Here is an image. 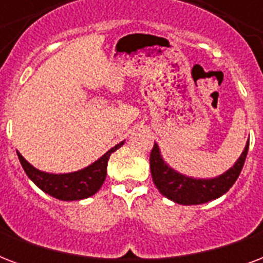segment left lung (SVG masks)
<instances>
[{
  "label": "left lung",
  "instance_id": "obj_1",
  "mask_svg": "<svg viewBox=\"0 0 263 263\" xmlns=\"http://www.w3.org/2000/svg\"><path fill=\"white\" fill-rule=\"evenodd\" d=\"M249 144L250 142H247L239 160L227 172L213 179H194L176 172L175 169L171 168L161 156L158 144L154 143L150 154V171L153 181L158 188V191L175 203L188 206L202 204L217 199L229 191V188L232 187L240 175L249 152Z\"/></svg>",
  "mask_w": 263,
  "mask_h": 263
}]
</instances>
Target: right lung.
<instances>
[{
  "instance_id": "right-lung-1",
  "label": "right lung",
  "mask_w": 263,
  "mask_h": 263,
  "mask_svg": "<svg viewBox=\"0 0 263 263\" xmlns=\"http://www.w3.org/2000/svg\"><path fill=\"white\" fill-rule=\"evenodd\" d=\"M124 142H120L111 147L109 152L103 154L94 164L88 165L87 168L80 169L78 172L72 173H54L42 172L34 168L24 157L17 152L23 169L26 175L38 185L43 192L60 200H80L86 199L88 196L94 195L99 188L102 187L103 181L106 179V168L109 157L113 152L120 148Z\"/></svg>"
}]
</instances>
